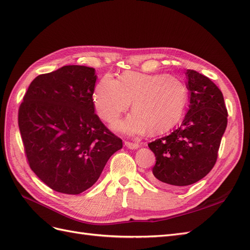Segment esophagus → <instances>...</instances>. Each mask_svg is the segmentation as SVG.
<instances>
[{"mask_svg": "<svg viewBox=\"0 0 250 250\" xmlns=\"http://www.w3.org/2000/svg\"><path fill=\"white\" fill-rule=\"evenodd\" d=\"M125 146L129 149H138L140 147L139 143H131V142H125Z\"/></svg>", "mask_w": 250, "mask_h": 250, "instance_id": "esophagus-1", "label": "esophagus"}]
</instances>
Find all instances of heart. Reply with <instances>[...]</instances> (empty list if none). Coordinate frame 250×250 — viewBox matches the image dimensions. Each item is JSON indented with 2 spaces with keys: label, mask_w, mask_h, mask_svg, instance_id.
<instances>
[{
  "label": "heart",
  "mask_w": 250,
  "mask_h": 250,
  "mask_svg": "<svg viewBox=\"0 0 250 250\" xmlns=\"http://www.w3.org/2000/svg\"><path fill=\"white\" fill-rule=\"evenodd\" d=\"M133 113L116 123L118 129L139 133L148 129L168 131L183 118L188 89L180 79L168 74L124 72L119 80L105 75L97 83L93 102L99 117L110 122L130 105Z\"/></svg>",
  "instance_id": "heart-1"
}]
</instances>
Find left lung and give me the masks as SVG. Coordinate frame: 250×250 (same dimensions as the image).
<instances>
[{"label":"left lung","instance_id":"obj_1","mask_svg":"<svg viewBox=\"0 0 250 250\" xmlns=\"http://www.w3.org/2000/svg\"><path fill=\"white\" fill-rule=\"evenodd\" d=\"M188 110L177 129L148 144L156 157L150 179L157 186L181 188L203 178L213 169L228 109L221 90L204 75L187 70Z\"/></svg>","mask_w":250,"mask_h":250}]
</instances>
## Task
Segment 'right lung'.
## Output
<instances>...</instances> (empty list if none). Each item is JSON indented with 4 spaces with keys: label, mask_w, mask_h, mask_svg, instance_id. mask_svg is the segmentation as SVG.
<instances>
[{
    "label": "right lung",
    "mask_w": 250,
    "mask_h": 250,
    "mask_svg": "<svg viewBox=\"0 0 250 250\" xmlns=\"http://www.w3.org/2000/svg\"><path fill=\"white\" fill-rule=\"evenodd\" d=\"M95 69L64 65L37 76L19 109V127L30 168L63 194L84 192L99 179L122 140L95 113Z\"/></svg>",
    "instance_id": "1"
}]
</instances>
